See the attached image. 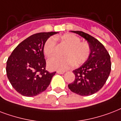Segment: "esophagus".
<instances>
[{"mask_svg":"<svg viewBox=\"0 0 121 121\" xmlns=\"http://www.w3.org/2000/svg\"><path fill=\"white\" fill-rule=\"evenodd\" d=\"M65 72L64 71H57V73L59 74H63Z\"/></svg>","mask_w":121,"mask_h":121,"instance_id":"34e87169","label":"esophagus"}]
</instances>
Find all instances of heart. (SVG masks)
<instances>
[{"label": "heart", "instance_id": "heart-1", "mask_svg": "<svg viewBox=\"0 0 121 121\" xmlns=\"http://www.w3.org/2000/svg\"><path fill=\"white\" fill-rule=\"evenodd\" d=\"M68 48L64 53L65 57H54L47 60L48 68L52 70L65 71L74 64L80 65L86 61L90 55V47L86 42H81L80 38L72 33H65L60 37ZM56 41L53 37L48 38L43 45V53L47 57L54 54Z\"/></svg>", "mask_w": 121, "mask_h": 121}]
</instances>
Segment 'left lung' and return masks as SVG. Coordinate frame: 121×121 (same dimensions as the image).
I'll return each mask as SVG.
<instances>
[{"instance_id":"left-lung-1","label":"left lung","mask_w":121,"mask_h":121,"mask_svg":"<svg viewBox=\"0 0 121 121\" xmlns=\"http://www.w3.org/2000/svg\"><path fill=\"white\" fill-rule=\"evenodd\" d=\"M85 38L90 47L86 61L73 72L74 81L68 85L71 91L81 96H88L100 90L108 79L111 71L108 52L99 40L80 31H71Z\"/></svg>"}]
</instances>
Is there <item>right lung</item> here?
Here are the masks:
<instances>
[{"label": "right lung", "mask_w": 121, "mask_h": 121, "mask_svg": "<svg viewBox=\"0 0 121 121\" xmlns=\"http://www.w3.org/2000/svg\"><path fill=\"white\" fill-rule=\"evenodd\" d=\"M58 32L38 33L19 44L8 58L6 73L11 85L23 96H34L44 91L56 72L45 70L43 45Z\"/></svg>", "instance_id": "1"}]
</instances>
